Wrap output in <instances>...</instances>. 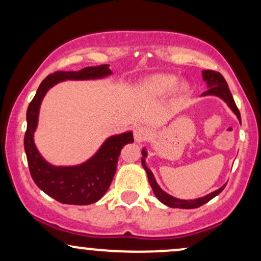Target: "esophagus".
<instances>
[{
  "label": "esophagus",
  "instance_id": "34e87169",
  "mask_svg": "<svg viewBox=\"0 0 261 261\" xmlns=\"http://www.w3.org/2000/svg\"><path fill=\"white\" fill-rule=\"evenodd\" d=\"M151 135V130L147 126H145V125H139L134 130V139L139 143L143 142V141H147Z\"/></svg>",
  "mask_w": 261,
  "mask_h": 261
}]
</instances>
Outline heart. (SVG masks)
Instances as JSON below:
<instances>
[{"label": "heart", "instance_id": "heart-1", "mask_svg": "<svg viewBox=\"0 0 261 261\" xmlns=\"http://www.w3.org/2000/svg\"><path fill=\"white\" fill-rule=\"evenodd\" d=\"M176 77L173 74H154L146 81V88L154 95H166L172 92L176 86ZM178 93H184L187 91V86L180 85L178 87Z\"/></svg>", "mask_w": 261, "mask_h": 261}]
</instances>
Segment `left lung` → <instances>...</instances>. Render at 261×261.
I'll return each mask as SVG.
<instances>
[{"label":"left lung","instance_id":"left-lung-1","mask_svg":"<svg viewBox=\"0 0 261 261\" xmlns=\"http://www.w3.org/2000/svg\"><path fill=\"white\" fill-rule=\"evenodd\" d=\"M202 79L206 83H207V87H208L207 91L203 92L202 95H216V97H220L221 99H223L227 103V106H228L230 109H232V112L236 114L239 122L242 124L241 113H239L238 108H237V106H236L234 99H233L232 94H230L228 85H227L226 80L223 79L222 74H221L220 72H216V71H212V70H203L202 71ZM142 155H143V157H142V160H141V162H142L143 168H145L146 173H147L148 181H149V184H151L152 190H153L154 195L157 196V199L160 200L161 202H163L164 205L169 206V207H173V208H196V207H200V206H202L203 203L208 202L210 200L214 199L215 196H217L218 194H220L221 191L223 190L224 187H226V184H224L223 187H221L220 189H218V190L214 191V193L208 194V195H206L203 197H200V199H195V200L176 199V197L170 196L169 194H167L166 191H163L160 187H158V184H157V181H155L153 174H152L151 170H149L147 168V166H146L145 158H146V155H147V152H146V149H142Z\"/></svg>","mask_w":261,"mask_h":261}]
</instances>
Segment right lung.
<instances>
[{
    "label": "right lung",
    "mask_w": 261,
    "mask_h": 261,
    "mask_svg": "<svg viewBox=\"0 0 261 261\" xmlns=\"http://www.w3.org/2000/svg\"><path fill=\"white\" fill-rule=\"evenodd\" d=\"M112 74L109 65L85 67L80 71H58L45 79L27 110V131L24 149L29 172L39 189L68 205H89L98 200L109 189L116 172L122 147L134 142L131 131L109 137L91 160L74 167H55L41 157L34 145V131L38 125L39 108L46 92L56 83L66 80H95Z\"/></svg>",
    "instance_id": "add662e5"
}]
</instances>
